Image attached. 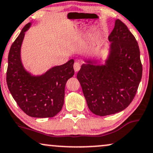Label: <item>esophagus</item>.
Segmentation results:
<instances>
[{
    "label": "esophagus",
    "instance_id": "1",
    "mask_svg": "<svg viewBox=\"0 0 153 153\" xmlns=\"http://www.w3.org/2000/svg\"><path fill=\"white\" fill-rule=\"evenodd\" d=\"M80 68H81V67H80V64L78 62H75L74 65V71H76V72H77V71L79 70Z\"/></svg>",
    "mask_w": 153,
    "mask_h": 153
}]
</instances>
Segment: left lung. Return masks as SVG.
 <instances>
[{"mask_svg":"<svg viewBox=\"0 0 153 153\" xmlns=\"http://www.w3.org/2000/svg\"><path fill=\"white\" fill-rule=\"evenodd\" d=\"M108 40L110 52L105 65L85 59L76 75L88 108L100 116L127 108L136 94L143 74L138 44L119 19Z\"/></svg>","mask_w":153,"mask_h":153,"instance_id":"1","label":"left lung"}]
</instances>
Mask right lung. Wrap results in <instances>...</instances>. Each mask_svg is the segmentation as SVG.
I'll use <instances>...</instances> for the list:
<instances>
[{"mask_svg": "<svg viewBox=\"0 0 153 153\" xmlns=\"http://www.w3.org/2000/svg\"><path fill=\"white\" fill-rule=\"evenodd\" d=\"M22 28L8 54L6 82L11 95L22 111L34 118H52L62 110L67 80L74 74V59L51 68L40 76H33L25 69L20 50L25 33L30 27Z\"/></svg>", "mask_w": 153, "mask_h": 153, "instance_id": "right-lung-1", "label": "right lung"}]
</instances>
